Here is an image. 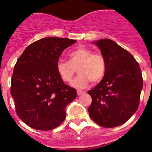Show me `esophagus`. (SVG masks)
I'll return each mask as SVG.
<instances>
[{
	"instance_id": "esophagus-1",
	"label": "esophagus",
	"mask_w": 152,
	"mask_h": 152,
	"mask_svg": "<svg viewBox=\"0 0 152 152\" xmlns=\"http://www.w3.org/2000/svg\"><path fill=\"white\" fill-rule=\"evenodd\" d=\"M84 93H85V91H81V90H77V94L78 95H81V94H84Z\"/></svg>"
}]
</instances>
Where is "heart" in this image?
<instances>
[{
  "label": "heart",
  "instance_id": "obj_1",
  "mask_svg": "<svg viewBox=\"0 0 152 152\" xmlns=\"http://www.w3.org/2000/svg\"><path fill=\"white\" fill-rule=\"evenodd\" d=\"M69 61L59 60L56 70L60 78L65 82H70L77 68L78 76L71 84L79 89L86 87L90 81L97 83L105 75L107 62L102 54L85 47H79L68 53Z\"/></svg>",
  "mask_w": 152,
  "mask_h": 152
}]
</instances>
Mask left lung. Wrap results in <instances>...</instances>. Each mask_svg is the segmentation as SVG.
I'll list each match as a JSON object with an SVG mask.
<instances>
[{
  "label": "left lung",
  "mask_w": 152,
  "mask_h": 152,
  "mask_svg": "<svg viewBox=\"0 0 152 152\" xmlns=\"http://www.w3.org/2000/svg\"><path fill=\"white\" fill-rule=\"evenodd\" d=\"M105 58L107 69L103 79L88 91L91 105L88 108L94 122L104 128L123 125L137 110L143 88L139 64L134 57L114 41L94 42Z\"/></svg>",
  "instance_id": "8db88e82"
}]
</instances>
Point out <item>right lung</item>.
Here are the masks:
<instances>
[{"label": "right lung", "mask_w": 152, "mask_h": 152, "mask_svg": "<svg viewBox=\"0 0 152 152\" xmlns=\"http://www.w3.org/2000/svg\"><path fill=\"white\" fill-rule=\"evenodd\" d=\"M76 40L50 37L29 45L14 66L11 94L17 115L29 127L49 131L66 118V107L76 90L60 78L56 63Z\"/></svg>", "instance_id": "obj_1"}]
</instances>
